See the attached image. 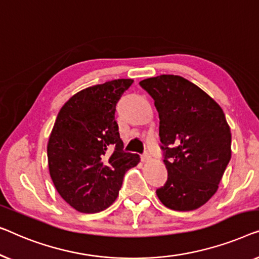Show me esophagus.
Returning a JSON list of instances; mask_svg holds the SVG:
<instances>
[{
  "label": "esophagus",
  "mask_w": 259,
  "mask_h": 259,
  "mask_svg": "<svg viewBox=\"0 0 259 259\" xmlns=\"http://www.w3.org/2000/svg\"><path fill=\"white\" fill-rule=\"evenodd\" d=\"M142 161H143V162H148V161H150V158H151V156L150 155H149V152H147V151H145L144 152V154L143 155H142Z\"/></svg>",
  "instance_id": "1"
}]
</instances>
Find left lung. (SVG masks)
<instances>
[{"instance_id": "obj_1", "label": "left lung", "mask_w": 259, "mask_h": 259, "mask_svg": "<svg viewBox=\"0 0 259 259\" xmlns=\"http://www.w3.org/2000/svg\"><path fill=\"white\" fill-rule=\"evenodd\" d=\"M140 84L155 100L167 180L156 190L176 211H191L217 191L231 158V133L222 108L201 88L177 75Z\"/></svg>"}]
</instances>
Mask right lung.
I'll return each instance as SVG.
<instances>
[{"label":"right lung","mask_w":259,"mask_h":259,"mask_svg":"<svg viewBox=\"0 0 259 259\" xmlns=\"http://www.w3.org/2000/svg\"><path fill=\"white\" fill-rule=\"evenodd\" d=\"M133 79H114L75 94L50 134L49 172L61 197L79 212L103 211L117 198L123 178L140 156L123 150L116 104Z\"/></svg>","instance_id":"obj_1"}]
</instances>
